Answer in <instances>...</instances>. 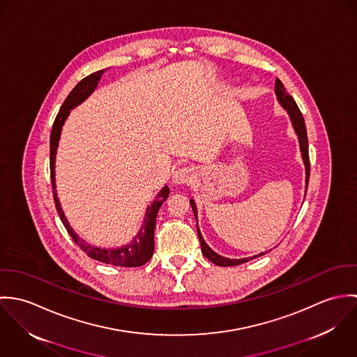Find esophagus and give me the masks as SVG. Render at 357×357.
Listing matches in <instances>:
<instances>
[{"label":"esophagus","mask_w":357,"mask_h":357,"mask_svg":"<svg viewBox=\"0 0 357 357\" xmlns=\"http://www.w3.org/2000/svg\"><path fill=\"white\" fill-rule=\"evenodd\" d=\"M194 176V169L184 166V167H178L177 170H174L173 176H172V181L176 185H183V184H188L192 180Z\"/></svg>","instance_id":"obj_1"}]
</instances>
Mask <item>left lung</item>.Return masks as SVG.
Returning <instances> with one entry per match:
<instances>
[{"instance_id": "obj_1", "label": "left lung", "mask_w": 357, "mask_h": 357, "mask_svg": "<svg viewBox=\"0 0 357 357\" xmlns=\"http://www.w3.org/2000/svg\"><path fill=\"white\" fill-rule=\"evenodd\" d=\"M275 93H276V98H278V102L283 107V109L289 114L290 116V121H291V125L294 128V132L296 135L298 136V143H300V151H301V156H303V162L305 165V195L306 190H307V183H309V153H307V136H306V126L305 121H304V116L297 105V102H294V99L287 93L284 85L280 82V79L276 78V82H275ZM190 204L192 207V211H194V215H195V220H197V229H198V236H199V241H201V248H202V253L207 259H210L213 264L218 265V266H234V265H239V264H243V262H248L253 258H257L259 255H264L265 253H259V255H253V257H246V258H228V257H222V255H217L215 252H213L207 243L204 242V236L201 234V229H199V225H198V208H197V204L194 199H190ZM271 252V250H269Z\"/></svg>"}]
</instances>
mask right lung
Returning a JSON list of instances; mask_svg holds the SVG:
<instances>
[{
	"label": "right lung",
	"instance_id": "1",
	"mask_svg": "<svg viewBox=\"0 0 357 357\" xmlns=\"http://www.w3.org/2000/svg\"><path fill=\"white\" fill-rule=\"evenodd\" d=\"M105 70L96 71V73L88 75L86 78H84L82 81H79L75 85V88L70 92L67 99L61 104L60 111H59V114H57V116H56V119L53 122L51 132V180L53 199H54V204H56V210L59 213V217H60L63 225L66 227L67 232L70 234L73 241L91 258L98 259V261L104 262V264L115 265V266H129V268H132V266H142L147 261H150V258L153 257V231H155L156 214H158L162 204L169 197L170 190H169L167 185H165L158 192L156 198L147 207L143 224H142L139 232L136 234V236L129 243H126L123 246L109 248V249L99 248V246H92V245L86 243L82 238H79L75 234V231L71 228L67 217L64 215V211L61 208V204H60V201L57 198V191H56L54 163H56V153H57V147H59V140H60L63 125H64L66 119L68 118L70 111L73 108H75L77 105H79L81 102H85L95 92V89L98 88V85L100 82V78H102V75Z\"/></svg>",
	"mask_w": 357,
	"mask_h": 357
}]
</instances>
